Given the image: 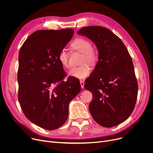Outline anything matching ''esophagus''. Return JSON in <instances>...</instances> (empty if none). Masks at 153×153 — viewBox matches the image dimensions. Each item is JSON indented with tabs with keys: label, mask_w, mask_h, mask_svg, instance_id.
<instances>
[{
	"label": "esophagus",
	"mask_w": 153,
	"mask_h": 153,
	"mask_svg": "<svg viewBox=\"0 0 153 153\" xmlns=\"http://www.w3.org/2000/svg\"><path fill=\"white\" fill-rule=\"evenodd\" d=\"M80 84H81V88L82 89H83V88L84 87V82L83 81H80Z\"/></svg>",
	"instance_id": "34e87169"
}]
</instances>
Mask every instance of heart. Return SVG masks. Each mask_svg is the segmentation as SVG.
Segmentation results:
<instances>
[{
	"instance_id": "1",
	"label": "heart",
	"mask_w": 153,
	"mask_h": 153,
	"mask_svg": "<svg viewBox=\"0 0 153 153\" xmlns=\"http://www.w3.org/2000/svg\"><path fill=\"white\" fill-rule=\"evenodd\" d=\"M72 49L82 53V65L72 68L69 71V75L76 79H82L89 76L91 72V68L88 64L95 65L98 60V54L97 51L92 48V43L89 39L85 38H77L73 40L71 44ZM69 53L65 49L60 51L58 55V60L61 65L66 68H69Z\"/></svg>"
}]
</instances>
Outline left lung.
<instances>
[{
    "label": "left lung",
    "mask_w": 153,
    "mask_h": 153,
    "mask_svg": "<svg viewBox=\"0 0 153 153\" xmlns=\"http://www.w3.org/2000/svg\"><path fill=\"white\" fill-rule=\"evenodd\" d=\"M77 34L92 40L99 51V61L84 84L92 93L91 114L102 126L119 125L131 114L137 99L138 82L131 56L122 40L108 28L85 27Z\"/></svg>",
    "instance_id": "left-lung-1"
}]
</instances>
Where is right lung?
<instances>
[{"label": "right lung", "mask_w": 153, "mask_h": 153, "mask_svg": "<svg viewBox=\"0 0 153 153\" xmlns=\"http://www.w3.org/2000/svg\"><path fill=\"white\" fill-rule=\"evenodd\" d=\"M74 34L71 28L38 30L23 43L19 54V100L26 117L48 130L61 126L69 102L80 92L78 79L68 77L58 60Z\"/></svg>", "instance_id": "right-lung-1"}]
</instances>
